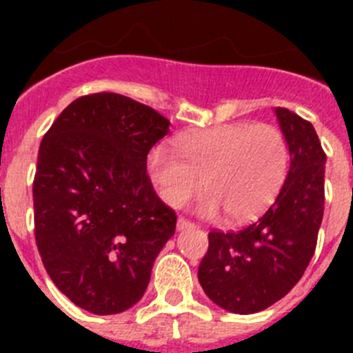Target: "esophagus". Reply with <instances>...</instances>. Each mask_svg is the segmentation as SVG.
<instances>
[{
  "label": "esophagus",
  "instance_id": "1",
  "mask_svg": "<svg viewBox=\"0 0 353 353\" xmlns=\"http://www.w3.org/2000/svg\"><path fill=\"white\" fill-rule=\"evenodd\" d=\"M189 228H194V224H192L191 221L183 219V217H180V219L176 221V230H179V232H183V230H189Z\"/></svg>",
  "mask_w": 353,
  "mask_h": 353
}]
</instances>
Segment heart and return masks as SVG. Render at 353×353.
Here are the masks:
<instances>
[{"label":"heart","instance_id":"1","mask_svg":"<svg viewBox=\"0 0 353 353\" xmlns=\"http://www.w3.org/2000/svg\"><path fill=\"white\" fill-rule=\"evenodd\" d=\"M176 155L164 148L148 155V174L159 196L173 208L185 207L205 187L198 212L242 223L272 203L288 173L285 134L269 123H224L194 130L174 141Z\"/></svg>","mask_w":353,"mask_h":353}]
</instances>
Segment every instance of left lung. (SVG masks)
Listing matches in <instances>:
<instances>
[{
  "instance_id": "8db88e82",
  "label": "left lung",
  "mask_w": 353,
  "mask_h": 353,
  "mask_svg": "<svg viewBox=\"0 0 353 353\" xmlns=\"http://www.w3.org/2000/svg\"><path fill=\"white\" fill-rule=\"evenodd\" d=\"M290 148L285 185L269 210L239 232H210L198 279L223 310H267L297 285L316 248L323 219L325 152L316 130L290 109H274Z\"/></svg>"
}]
</instances>
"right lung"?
Masks as SVG:
<instances>
[{
    "instance_id": "1",
    "label": "right lung",
    "mask_w": 353,
    "mask_h": 353,
    "mask_svg": "<svg viewBox=\"0 0 353 353\" xmlns=\"http://www.w3.org/2000/svg\"><path fill=\"white\" fill-rule=\"evenodd\" d=\"M168 132L155 109L104 92L68 104L40 143L37 248L58 290L90 313L132 307L173 236L176 215L146 174L150 148Z\"/></svg>"
}]
</instances>
